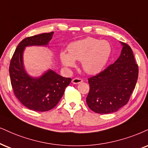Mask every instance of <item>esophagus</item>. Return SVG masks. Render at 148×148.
<instances>
[{
	"label": "esophagus",
	"mask_w": 148,
	"mask_h": 148,
	"mask_svg": "<svg viewBox=\"0 0 148 148\" xmlns=\"http://www.w3.org/2000/svg\"><path fill=\"white\" fill-rule=\"evenodd\" d=\"M83 82V80L80 78H74V79H72V83L73 84H78L82 83Z\"/></svg>",
	"instance_id": "esophagus-1"
}]
</instances>
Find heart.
<instances>
[{"mask_svg": "<svg viewBox=\"0 0 148 148\" xmlns=\"http://www.w3.org/2000/svg\"><path fill=\"white\" fill-rule=\"evenodd\" d=\"M68 53H60L61 63L65 68L75 65V60L81 61L82 67L88 74L97 73L107 64L112 53V46L107 40L93 38L75 41L67 47Z\"/></svg>", "mask_w": 148, "mask_h": 148, "instance_id": "b5f03b06", "label": "heart"}]
</instances>
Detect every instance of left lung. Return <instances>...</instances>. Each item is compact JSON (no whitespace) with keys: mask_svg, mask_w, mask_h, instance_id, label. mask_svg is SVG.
<instances>
[{"mask_svg":"<svg viewBox=\"0 0 148 148\" xmlns=\"http://www.w3.org/2000/svg\"><path fill=\"white\" fill-rule=\"evenodd\" d=\"M123 48L118 59L95 76L89 78L86 103L99 114L115 112L129 101L138 79V65L132 49L120 42Z\"/></svg>","mask_w":148,"mask_h":148,"instance_id":"1","label":"left lung"}]
</instances>
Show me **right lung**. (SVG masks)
Here are the masks:
<instances>
[{
	"mask_svg": "<svg viewBox=\"0 0 148 148\" xmlns=\"http://www.w3.org/2000/svg\"><path fill=\"white\" fill-rule=\"evenodd\" d=\"M53 32L45 33L23 40L17 46L10 62V76L12 88L18 100L25 107L38 112L53 108L62 97L71 78L64 77L51 69L40 76L33 77L24 66L23 54L27 47H47Z\"/></svg>",
	"mask_w": 148,
	"mask_h": 148,
	"instance_id": "add662e5",
	"label": "right lung"
}]
</instances>
